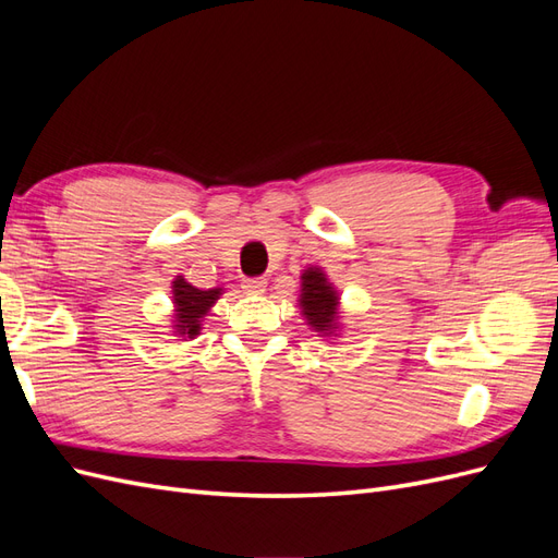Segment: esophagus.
Listing matches in <instances>:
<instances>
[{
	"label": "esophagus",
	"mask_w": 558,
	"mask_h": 558,
	"mask_svg": "<svg viewBox=\"0 0 558 558\" xmlns=\"http://www.w3.org/2000/svg\"><path fill=\"white\" fill-rule=\"evenodd\" d=\"M242 289H244L246 293L260 295V293L267 289V279H265V277H256V279H244V281H242Z\"/></svg>",
	"instance_id": "1"
}]
</instances>
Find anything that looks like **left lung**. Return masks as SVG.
Returning <instances> with one entry per match:
<instances>
[{
    "label": "left lung",
    "mask_w": 558,
    "mask_h": 558,
    "mask_svg": "<svg viewBox=\"0 0 558 558\" xmlns=\"http://www.w3.org/2000/svg\"><path fill=\"white\" fill-rule=\"evenodd\" d=\"M300 310L314 332L337 337L340 330V295L320 267H307L300 277Z\"/></svg>",
    "instance_id": "left-lung-1"
}]
</instances>
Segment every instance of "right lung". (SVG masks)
<instances>
[{
    "instance_id": "add662e5",
    "label": "right lung",
    "mask_w": 558,
    "mask_h": 558,
    "mask_svg": "<svg viewBox=\"0 0 558 558\" xmlns=\"http://www.w3.org/2000/svg\"><path fill=\"white\" fill-rule=\"evenodd\" d=\"M223 295V289H209L199 291L193 283L185 281L183 277H177L172 281V300H174V335L189 337L193 340L199 335L202 318L209 314V310L216 305V300Z\"/></svg>"
}]
</instances>
